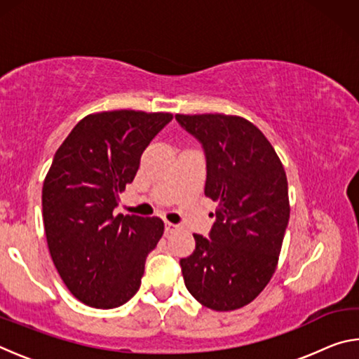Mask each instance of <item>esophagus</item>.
I'll return each mask as SVG.
<instances>
[{
  "label": "esophagus",
  "mask_w": 359,
  "mask_h": 359,
  "mask_svg": "<svg viewBox=\"0 0 359 359\" xmlns=\"http://www.w3.org/2000/svg\"><path fill=\"white\" fill-rule=\"evenodd\" d=\"M177 229V226H175V224H172V223H166L165 224V231H166V234H171V233H174V231Z\"/></svg>",
  "instance_id": "34e87169"
}]
</instances>
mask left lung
I'll return each instance as SVG.
<instances>
[{"mask_svg": "<svg viewBox=\"0 0 359 359\" xmlns=\"http://www.w3.org/2000/svg\"><path fill=\"white\" fill-rule=\"evenodd\" d=\"M205 155L204 194L217 201L209 238L180 259L191 296L212 311L247 306L276 272L290 220L287 174L274 147L250 121L224 114L175 115Z\"/></svg>", "mask_w": 359, "mask_h": 359, "instance_id": "left-lung-1", "label": "left lung"}]
</instances>
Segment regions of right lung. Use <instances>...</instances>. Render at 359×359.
I'll return each mask as SVG.
<instances>
[{
	"label": "right lung",
	"mask_w": 359,
	"mask_h": 359,
	"mask_svg": "<svg viewBox=\"0 0 359 359\" xmlns=\"http://www.w3.org/2000/svg\"><path fill=\"white\" fill-rule=\"evenodd\" d=\"M171 114H90L60 145L42 187L50 257L66 287L96 309L123 306L141 287L147 255L161 239L158 217L114 215L141 155Z\"/></svg>",
	"instance_id": "add662e5"
}]
</instances>
